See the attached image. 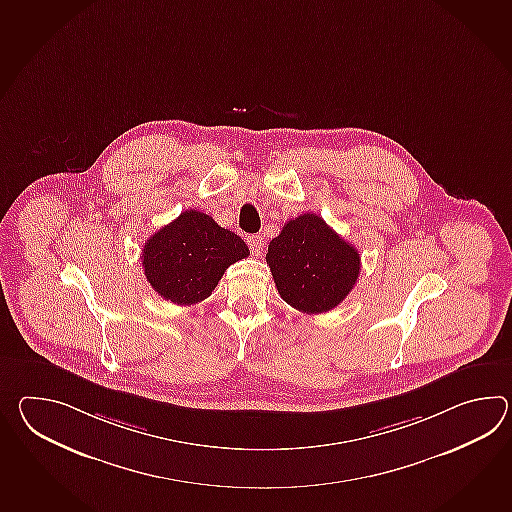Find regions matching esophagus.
Here are the masks:
<instances>
[{"label": "esophagus", "mask_w": 512, "mask_h": 512, "mask_svg": "<svg viewBox=\"0 0 512 512\" xmlns=\"http://www.w3.org/2000/svg\"><path fill=\"white\" fill-rule=\"evenodd\" d=\"M246 242H248V246H250L251 253H255V255H261L264 246H266L262 235H248Z\"/></svg>", "instance_id": "obj_1"}]
</instances>
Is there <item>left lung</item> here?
<instances>
[{"label":"left lung","mask_w":512,"mask_h":512,"mask_svg":"<svg viewBox=\"0 0 512 512\" xmlns=\"http://www.w3.org/2000/svg\"><path fill=\"white\" fill-rule=\"evenodd\" d=\"M266 262L284 301L307 314L338 307L360 275L358 250L314 213L284 224L268 246Z\"/></svg>","instance_id":"left-lung-1"}]
</instances>
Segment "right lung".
<instances>
[{
    "mask_svg": "<svg viewBox=\"0 0 512 512\" xmlns=\"http://www.w3.org/2000/svg\"><path fill=\"white\" fill-rule=\"evenodd\" d=\"M248 255L239 235L191 209L145 242L141 264L159 296L189 307L211 296L229 266Z\"/></svg>",
    "mask_w": 512,
    "mask_h": 512,
    "instance_id": "right-lung-1",
    "label": "right lung"
}]
</instances>
